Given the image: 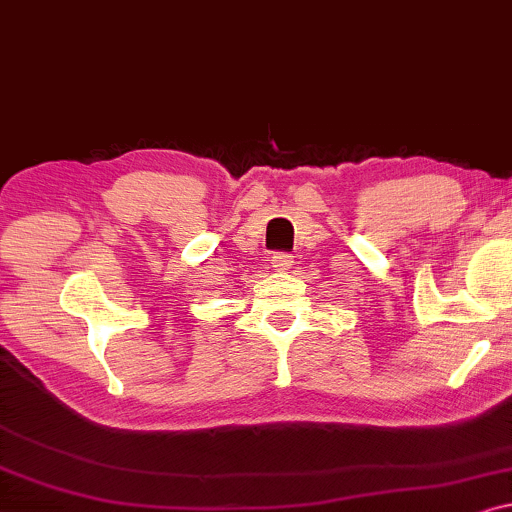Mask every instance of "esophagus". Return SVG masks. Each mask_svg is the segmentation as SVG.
<instances>
[{
	"mask_svg": "<svg viewBox=\"0 0 512 512\" xmlns=\"http://www.w3.org/2000/svg\"><path fill=\"white\" fill-rule=\"evenodd\" d=\"M292 262H294L292 255H285V253H278V255L271 257V266L276 271H287L289 266H292Z\"/></svg>",
	"mask_w": 512,
	"mask_h": 512,
	"instance_id": "34e87169",
	"label": "esophagus"
}]
</instances>
